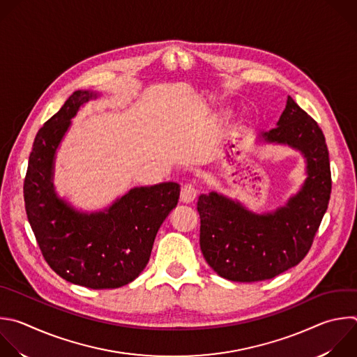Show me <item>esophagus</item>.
<instances>
[{"label": "esophagus", "instance_id": "34e87169", "mask_svg": "<svg viewBox=\"0 0 357 357\" xmlns=\"http://www.w3.org/2000/svg\"><path fill=\"white\" fill-rule=\"evenodd\" d=\"M195 199H196V189L192 185H185L181 190V202L185 204H189Z\"/></svg>", "mask_w": 357, "mask_h": 357}]
</instances>
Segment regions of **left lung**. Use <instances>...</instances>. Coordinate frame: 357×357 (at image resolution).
<instances>
[{
	"label": "left lung",
	"mask_w": 357,
	"mask_h": 357,
	"mask_svg": "<svg viewBox=\"0 0 357 357\" xmlns=\"http://www.w3.org/2000/svg\"><path fill=\"white\" fill-rule=\"evenodd\" d=\"M257 143L286 146L305 162V179L283 206L255 213L222 193L200 195V250L208 266L231 282H261L298 265L328 208L331 169L319 126L291 96L276 128Z\"/></svg>",
	"instance_id": "obj_1"
}]
</instances>
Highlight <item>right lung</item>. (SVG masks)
Here are the masks:
<instances>
[{
	"label": "right lung",
	"mask_w": 357,
	"mask_h": 357,
	"mask_svg": "<svg viewBox=\"0 0 357 357\" xmlns=\"http://www.w3.org/2000/svg\"><path fill=\"white\" fill-rule=\"evenodd\" d=\"M99 95L75 91L43 125L24 183L28 220L46 262L67 282L95 290L122 287L144 271L155 235L181 192L175 182L133 188L96 211L78 210L59 196L57 150L79 107Z\"/></svg>",
	"instance_id": "right-lung-1"
}]
</instances>
